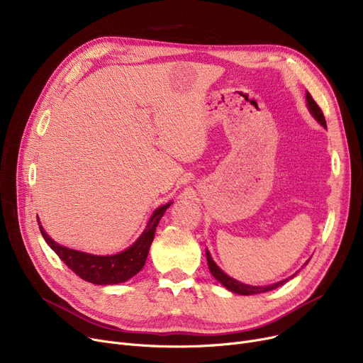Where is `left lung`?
I'll list each match as a JSON object with an SVG mask.
<instances>
[{
    "label": "left lung",
    "mask_w": 363,
    "mask_h": 363,
    "mask_svg": "<svg viewBox=\"0 0 363 363\" xmlns=\"http://www.w3.org/2000/svg\"><path fill=\"white\" fill-rule=\"evenodd\" d=\"M306 101H308V108L311 111L312 116L316 119V122L327 129V122H325V118H323V113L322 110L319 108V106L315 103V100L312 99V95L309 92H306ZM206 257H207V264H208V269H211V274L215 277V279H218L225 289H228L230 291L235 293V294H241V296H252V294H260V293H266V291H271V290H275L278 287H281L282 284L287 282L289 279H291L293 277L287 278V279H282L277 284H272V285H264V287H256V285H247V284H242L234 278H231L230 275H226L219 266L215 263V260L212 259L211 253H208V250H206ZM309 262V260H308ZM306 262V263H308ZM304 263V264H306Z\"/></svg>",
    "instance_id": "left-lung-1"
}]
</instances>
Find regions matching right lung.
I'll return each instance as SVG.
<instances>
[{"instance_id":"obj_1","label":"right lung","mask_w":363,"mask_h":363,"mask_svg":"<svg viewBox=\"0 0 363 363\" xmlns=\"http://www.w3.org/2000/svg\"><path fill=\"white\" fill-rule=\"evenodd\" d=\"M170 204L172 201L157 207L148 219L145 230L138 237V240L132 245H129L126 250L111 256H97L91 253H84L57 244L51 237H48L40 219H38V225H40V231L45 242L76 275L97 285L121 284L128 281L133 275H137L143 269L148 256L150 245L152 242V238H155L156 228L162 216L164 215L166 208Z\"/></svg>"}]
</instances>
